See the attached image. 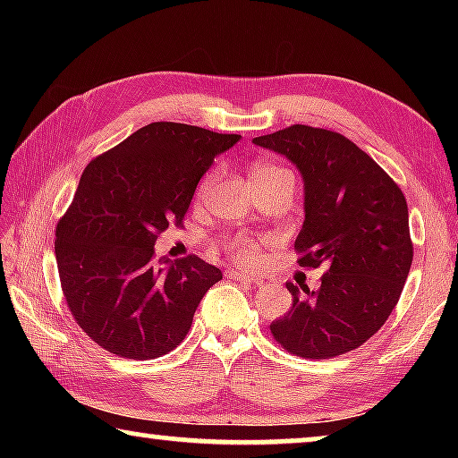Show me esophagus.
I'll return each instance as SVG.
<instances>
[{
	"label": "esophagus",
	"mask_w": 458,
	"mask_h": 458,
	"mask_svg": "<svg viewBox=\"0 0 458 458\" xmlns=\"http://www.w3.org/2000/svg\"><path fill=\"white\" fill-rule=\"evenodd\" d=\"M228 276H230V278H234V281H238V283H244V284H260V283H262L259 276H254V275H246V273H240V270H230Z\"/></svg>",
	"instance_id": "1"
}]
</instances>
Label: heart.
Masks as SVG:
<instances>
[{"mask_svg":"<svg viewBox=\"0 0 458 458\" xmlns=\"http://www.w3.org/2000/svg\"><path fill=\"white\" fill-rule=\"evenodd\" d=\"M281 174H289L286 169L278 167V165H268V164H257L252 167V183L259 182V180H268V177H275V175H281ZM214 182V175H208L204 185H201V190H208ZM232 254H234L238 262H242L246 267H252L257 265L260 260V250H259V244L252 242L250 238H236L234 242H232Z\"/></svg>","mask_w":458,"mask_h":458,"instance_id":"1","label":"heart"}]
</instances>
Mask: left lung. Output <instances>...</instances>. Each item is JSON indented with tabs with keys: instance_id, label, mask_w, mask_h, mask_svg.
<instances>
[{
	"instance_id": "1",
	"label": "left lung",
	"mask_w": 458,
	"mask_h": 458,
	"mask_svg": "<svg viewBox=\"0 0 458 458\" xmlns=\"http://www.w3.org/2000/svg\"><path fill=\"white\" fill-rule=\"evenodd\" d=\"M252 143L299 169V265L327 267L319 291L286 283L293 307L270 331L286 352L309 360L358 350L390 317L412 265L404 193L366 151L327 129L293 125Z\"/></svg>"
}]
</instances>
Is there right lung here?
Masks as SVG:
<instances>
[{"mask_svg": "<svg viewBox=\"0 0 458 458\" xmlns=\"http://www.w3.org/2000/svg\"><path fill=\"white\" fill-rule=\"evenodd\" d=\"M238 141L183 123H151L82 172L54 248L68 309L106 352L153 360L188 335L222 270L193 254L155 260V242L169 224L180 226L201 175Z\"/></svg>", "mask_w": 458, "mask_h": 458, "instance_id": "right-lung-1", "label": "right lung"}]
</instances>
